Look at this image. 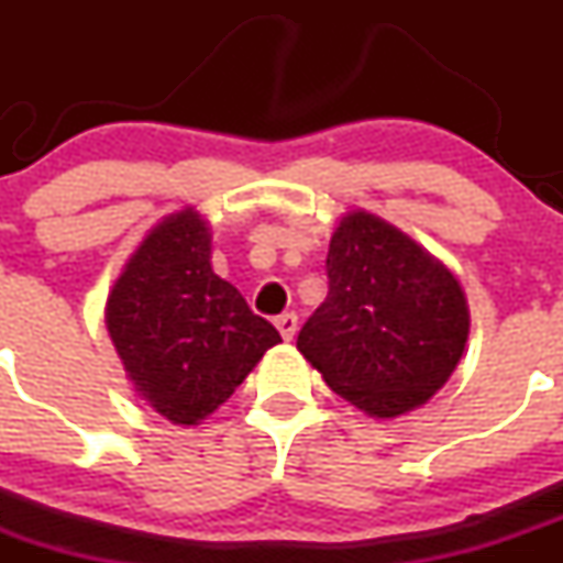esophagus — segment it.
<instances>
[{
	"label": "esophagus",
	"instance_id": "34e87169",
	"mask_svg": "<svg viewBox=\"0 0 563 563\" xmlns=\"http://www.w3.org/2000/svg\"><path fill=\"white\" fill-rule=\"evenodd\" d=\"M297 323H299L297 316H294V313H283V316H277L275 327L280 329L283 340H294V334H297Z\"/></svg>",
	"mask_w": 563,
	"mask_h": 563
}]
</instances>
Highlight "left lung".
I'll list each match as a JSON object with an SVG mask.
<instances>
[{
  "label": "left lung",
  "instance_id": "obj_1",
  "mask_svg": "<svg viewBox=\"0 0 563 563\" xmlns=\"http://www.w3.org/2000/svg\"><path fill=\"white\" fill-rule=\"evenodd\" d=\"M327 280L297 349L332 391L384 419L444 387L468 340V308L450 269L384 220L354 212L329 242Z\"/></svg>",
  "mask_w": 563,
  "mask_h": 563
}]
</instances>
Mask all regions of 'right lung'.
<instances>
[{
  "instance_id": "1",
  "label": "right lung",
  "mask_w": 563,
  "mask_h": 563,
  "mask_svg": "<svg viewBox=\"0 0 563 563\" xmlns=\"http://www.w3.org/2000/svg\"><path fill=\"white\" fill-rule=\"evenodd\" d=\"M135 389L174 424L223 406L280 332L209 264V231L192 209L172 214L128 261L106 308Z\"/></svg>"
}]
</instances>
